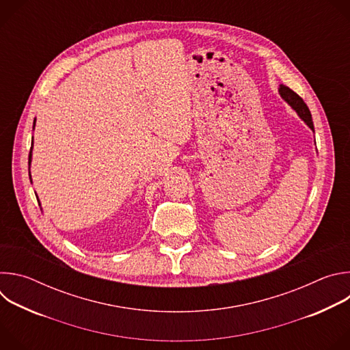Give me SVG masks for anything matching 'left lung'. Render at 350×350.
Here are the masks:
<instances>
[{"label": "left lung", "mask_w": 350, "mask_h": 350, "mask_svg": "<svg viewBox=\"0 0 350 350\" xmlns=\"http://www.w3.org/2000/svg\"><path fill=\"white\" fill-rule=\"evenodd\" d=\"M278 92L280 95L282 96L284 101L293 109L296 111V113L299 115V118H301L302 120H305V123L314 131V126H313V122H312V113L308 108V105L305 104L304 99L299 96L295 91H292L289 87L281 84L280 88H278Z\"/></svg>", "instance_id": "left-lung-1"}]
</instances>
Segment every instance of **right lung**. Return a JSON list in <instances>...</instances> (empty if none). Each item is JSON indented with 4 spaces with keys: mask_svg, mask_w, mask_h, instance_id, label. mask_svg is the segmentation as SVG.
I'll list each match as a JSON object with an SVG mask.
<instances>
[{
    "mask_svg": "<svg viewBox=\"0 0 350 350\" xmlns=\"http://www.w3.org/2000/svg\"><path fill=\"white\" fill-rule=\"evenodd\" d=\"M34 124H36V119H34ZM31 149H33V144H31V148H30V154H29V165H30V162H31ZM30 178H31V176H30ZM31 181V180H30Z\"/></svg>",
    "mask_w": 350,
    "mask_h": 350,
    "instance_id": "add662e5",
    "label": "right lung"
}]
</instances>
